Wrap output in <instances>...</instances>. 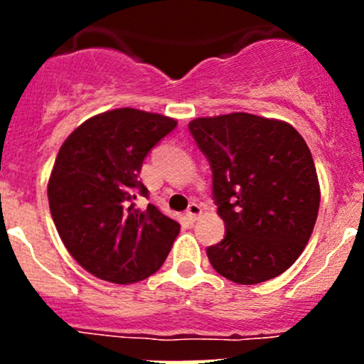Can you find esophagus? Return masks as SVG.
Returning <instances> with one entry per match:
<instances>
[{
  "label": "esophagus",
  "mask_w": 364,
  "mask_h": 364,
  "mask_svg": "<svg viewBox=\"0 0 364 364\" xmlns=\"http://www.w3.org/2000/svg\"><path fill=\"white\" fill-rule=\"evenodd\" d=\"M200 215H203V209H200L199 204L193 203V204L188 205V209H186V218H188L192 223L196 222V220L199 218Z\"/></svg>",
  "instance_id": "obj_1"
}]
</instances>
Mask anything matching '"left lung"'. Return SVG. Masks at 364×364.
Wrapping results in <instances>:
<instances>
[{"label": "left lung", "instance_id": "obj_1", "mask_svg": "<svg viewBox=\"0 0 364 364\" xmlns=\"http://www.w3.org/2000/svg\"><path fill=\"white\" fill-rule=\"evenodd\" d=\"M188 128L209 161L227 230L205 250L211 266L241 285L287 271L306 247L321 204L304 139L285 121L248 112L197 117Z\"/></svg>", "mask_w": 364, "mask_h": 364}]
</instances>
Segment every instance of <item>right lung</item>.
I'll use <instances>...</instances> for the list:
<instances>
[{
	"instance_id": "obj_1",
	"label": "right lung",
	"mask_w": 364,
	"mask_h": 364,
	"mask_svg": "<svg viewBox=\"0 0 364 364\" xmlns=\"http://www.w3.org/2000/svg\"><path fill=\"white\" fill-rule=\"evenodd\" d=\"M178 121L123 107L84 121L60 148L47 186L58 234L97 278L127 285L151 277L167 259L179 223L156 205L135 208L142 161Z\"/></svg>"
}]
</instances>
